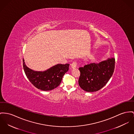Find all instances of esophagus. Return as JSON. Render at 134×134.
Masks as SVG:
<instances>
[{"label": "esophagus", "instance_id": "obj_1", "mask_svg": "<svg viewBox=\"0 0 134 134\" xmlns=\"http://www.w3.org/2000/svg\"><path fill=\"white\" fill-rule=\"evenodd\" d=\"M77 66V63L76 62H74L71 64V68L72 69H75Z\"/></svg>", "mask_w": 134, "mask_h": 134}]
</instances>
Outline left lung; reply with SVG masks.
I'll use <instances>...</instances> for the list:
<instances>
[{"label": "left lung", "instance_id": "obj_1", "mask_svg": "<svg viewBox=\"0 0 134 134\" xmlns=\"http://www.w3.org/2000/svg\"><path fill=\"white\" fill-rule=\"evenodd\" d=\"M115 69V58H110L98 63H91L80 67L79 85L87 92L102 88L112 77Z\"/></svg>", "mask_w": 134, "mask_h": 134}]
</instances>
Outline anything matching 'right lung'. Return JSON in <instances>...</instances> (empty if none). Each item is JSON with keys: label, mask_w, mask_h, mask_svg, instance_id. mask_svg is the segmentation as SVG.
<instances>
[{"label": "right lung", "mask_w": 134, "mask_h": 134, "mask_svg": "<svg viewBox=\"0 0 134 134\" xmlns=\"http://www.w3.org/2000/svg\"><path fill=\"white\" fill-rule=\"evenodd\" d=\"M23 69L29 81L36 87L44 91L56 88L61 83L63 75L69 71V64H57L43 71H35L26 65L23 59Z\"/></svg>", "instance_id": "add662e5"}]
</instances>
